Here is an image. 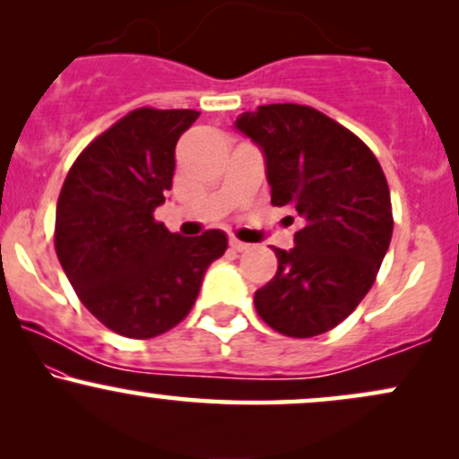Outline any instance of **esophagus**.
<instances>
[{
    "label": "esophagus",
    "mask_w": 459,
    "mask_h": 459,
    "mask_svg": "<svg viewBox=\"0 0 459 459\" xmlns=\"http://www.w3.org/2000/svg\"><path fill=\"white\" fill-rule=\"evenodd\" d=\"M230 247H233L235 252H246V250H250V244H244V241H239V239H230Z\"/></svg>",
    "instance_id": "1"
}]
</instances>
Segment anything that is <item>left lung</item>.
<instances>
[{
  "instance_id": "1",
  "label": "left lung",
  "mask_w": 459,
  "mask_h": 459,
  "mask_svg": "<svg viewBox=\"0 0 459 459\" xmlns=\"http://www.w3.org/2000/svg\"><path fill=\"white\" fill-rule=\"evenodd\" d=\"M235 129L265 157L273 207H291L302 220L291 250L273 247L278 270L255 293L256 313L284 336L324 334L354 313L391 244V192L380 161L308 105H261L241 114Z\"/></svg>"
}]
</instances>
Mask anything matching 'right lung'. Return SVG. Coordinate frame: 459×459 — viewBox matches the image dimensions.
Segmentation results:
<instances>
[{
	"label": "right lung",
	"instance_id": "obj_1",
	"mask_svg": "<svg viewBox=\"0 0 459 459\" xmlns=\"http://www.w3.org/2000/svg\"><path fill=\"white\" fill-rule=\"evenodd\" d=\"M194 109L140 108L94 138L71 166L56 209L68 282L116 334L152 339L186 319L229 239L170 233L152 212L172 187L175 149Z\"/></svg>",
	"mask_w": 459,
	"mask_h": 459
}]
</instances>
